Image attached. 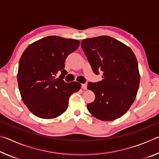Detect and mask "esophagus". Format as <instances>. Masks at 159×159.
Segmentation results:
<instances>
[{"instance_id":"34e87169","label":"esophagus","mask_w":159,"mask_h":159,"mask_svg":"<svg viewBox=\"0 0 159 159\" xmlns=\"http://www.w3.org/2000/svg\"><path fill=\"white\" fill-rule=\"evenodd\" d=\"M81 87L83 90H87V84H82Z\"/></svg>"}]
</instances>
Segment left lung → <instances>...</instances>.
<instances>
[{
    "label": "left lung",
    "mask_w": 159,
    "mask_h": 159,
    "mask_svg": "<svg viewBox=\"0 0 159 159\" xmlns=\"http://www.w3.org/2000/svg\"><path fill=\"white\" fill-rule=\"evenodd\" d=\"M81 47L94 73H103L101 81L88 83L95 99L88 111L99 120L121 117L130 109L139 89L140 75L135 55L130 47L114 38L101 36L83 39Z\"/></svg>",
    "instance_id": "obj_1"
}]
</instances>
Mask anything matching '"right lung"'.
Returning <instances> with one entry per match:
<instances>
[{
  "mask_svg": "<svg viewBox=\"0 0 159 159\" xmlns=\"http://www.w3.org/2000/svg\"><path fill=\"white\" fill-rule=\"evenodd\" d=\"M79 45L76 39L50 36L35 41L24 51L17 72L19 90L24 103L37 117H58L67 109L70 96L80 90V83L63 80L66 58ZM60 72L62 74L56 78Z\"/></svg>",
  "mask_w": 159,
  "mask_h": 159,
  "instance_id": "1",
  "label": "right lung"
}]
</instances>
